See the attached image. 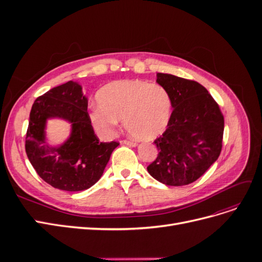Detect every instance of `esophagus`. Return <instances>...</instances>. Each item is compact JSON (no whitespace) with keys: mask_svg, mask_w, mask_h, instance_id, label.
I'll use <instances>...</instances> for the list:
<instances>
[{"mask_svg":"<svg viewBox=\"0 0 262 262\" xmlns=\"http://www.w3.org/2000/svg\"><path fill=\"white\" fill-rule=\"evenodd\" d=\"M122 143H123V144H126V145H130V146H137V145H138L137 142L130 141V140H123Z\"/></svg>","mask_w":262,"mask_h":262,"instance_id":"1","label":"esophagus"}]
</instances>
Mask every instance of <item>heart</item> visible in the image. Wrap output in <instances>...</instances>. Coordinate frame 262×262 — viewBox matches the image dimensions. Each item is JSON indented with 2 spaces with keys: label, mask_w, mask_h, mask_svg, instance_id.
<instances>
[{
  "label": "heart",
  "mask_w": 262,
  "mask_h": 262,
  "mask_svg": "<svg viewBox=\"0 0 262 262\" xmlns=\"http://www.w3.org/2000/svg\"><path fill=\"white\" fill-rule=\"evenodd\" d=\"M98 105L91 112L94 128L101 136H113L123 119L131 136L154 139L167 126L171 115V97L161 84L142 80L118 81L105 85L97 94Z\"/></svg>",
  "instance_id": "b5f03b06"
}]
</instances>
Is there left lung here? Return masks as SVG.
<instances>
[{"instance_id": "obj_1", "label": "left lung", "mask_w": 262, "mask_h": 262, "mask_svg": "<svg viewBox=\"0 0 262 262\" xmlns=\"http://www.w3.org/2000/svg\"><path fill=\"white\" fill-rule=\"evenodd\" d=\"M156 82L170 94V120L154 143L158 154L149 175L167 186H185L200 178L221 153L224 117L205 87L195 81L157 73Z\"/></svg>"}]
</instances>
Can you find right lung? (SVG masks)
Segmentation results:
<instances>
[{"label": "right lung", "instance_id": "1", "mask_svg": "<svg viewBox=\"0 0 262 262\" xmlns=\"http://www.w3.org/2000/svg\"><path fill=\"white\" fill-rule=\"evenodd\" d=\"M87 98L73 81L53 87L39 96L30 110L25 149L42 180L66 191H82L96 184L118 142H100L87 113ZM62 117L73 123L71 137L59 148L46 145L45 121Z\"/></svg>", "mask_w": 262, "mask_h": 262}]
</instances>
